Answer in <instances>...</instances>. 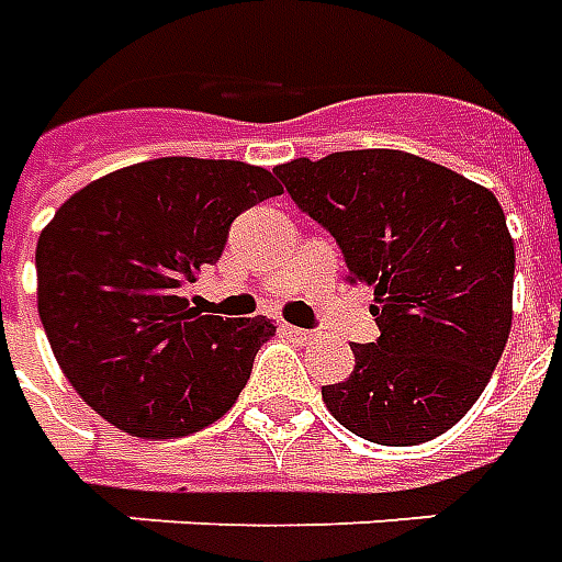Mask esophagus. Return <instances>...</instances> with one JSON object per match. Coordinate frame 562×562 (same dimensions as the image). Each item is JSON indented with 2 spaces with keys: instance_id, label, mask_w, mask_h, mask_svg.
I'll list each match as a JSON object with an SVG mask.
<instances>
[{
  "instance_id": "obj_1",
  "label": "esophagus",
  "mask_w": 562,
  "mask_h": 562,
  "mask_svg": "<svg viewBox=\"0 0 562 562\" xmlns=\"http://www.w3.org/2000/svg\"><path fill=\"white\" fill-rule=\"evenodd\" d=\"M282 334L292 336V339H297V342H313L315 334L313 330H303V327H294V324H282Z\"/></svg>"
}]
</instances>
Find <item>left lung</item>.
<instances>
[{"mask_svg": "<svg viewBox=\"0 0 562 562\" xmlns=\"http://www.w3.org/2000/svg\"><path fill=\"white\" fill-rule=\"evenodd\" d=\"M297 207L375 289L378 342L322 386L345 429L417 447L452 429L492 378L513 327L515 247L488 187L396 148L297 157L273 169Z\"/></svg>", "mask_w": 562, "mask_h": 562, "instance_id": "left-lung-1", "label": "left lung"}]
</instances>
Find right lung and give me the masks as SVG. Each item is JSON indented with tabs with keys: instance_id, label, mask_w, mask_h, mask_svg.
Segmentation results:
<instances>
[{
	"instance_id": "obj_1",
	"label": "right lung",
	"mask_w": 562,
	"mask_h": 562,
	"mask_svg": "<svg viewBox=\"0 0 562 562\" xmlns=\"http://www.w3.org/2000/svg\"><path fill=\"white\" fill-rule=\"evenodd\" d=\"M268 169L157 157L77 190L37 238V315L70 386L136 438L217 423L277 324L202 315L187 282L214 265L228 226L280 196Z\"/></svg>"
}]
</instances>
